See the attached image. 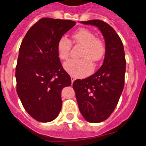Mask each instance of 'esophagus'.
Masks as SVG:
<instances>
[{
    "label": "esophagus",
    "mask_w": 146,
    "mask_h": 146,
    "mask_svg": "<svg viewBox=\"0 0 146 146\" xmlns=\"http://www.w3.org/2000/svg\"><path fill=\"white\" fill-rule=\"evenodd\" d=\"M75 80V78L74 77H73V76H71V81H72V84L74 82V81Z\"/></svg>",
    "instance_id": "34e87169"
}]
</instances>
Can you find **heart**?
<instances>
[{
    "label": "heart",
    "instance_id": "b5f03b06",
    "mask_svg": "<svg viewBox=\"0 0 146 146\" xmlns=\"http://www.w3.org/2000/svg\"><path fill=\"white\" fill-rule=\"evenodd\" d=\"M72 37L74 42L83 47L79 54L81 59L69 60L64 63L63 67L74 77H84L91 74L94 67L104 57L106 46L102 40L96 38V35L87 29L77 30L73 33ZM71 47V41L67 37H62L59 39L57 51L60 60L68 59Z\"/></svg>",
    "mask_w": 146,
    "mask_h": 146
}]
</instances>
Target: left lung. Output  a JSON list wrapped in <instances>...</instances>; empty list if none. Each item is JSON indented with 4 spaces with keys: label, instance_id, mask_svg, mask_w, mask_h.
I'll use <instances>...</instances> for the list:
<instances>
[{
    "label": "left lung",
    "instance_id": "8db88e82",
    "mask_svg": "<svg viewBox=\"0 0 146 146\" xmlns=\"http://www.w3.org/2000/svg\"><path fill=\"white\" fill-rule=\"evenodd\" d=\"M96 26L105 40L103 64L93 75L73 83L78 106L85 120L90 123L107 119L117 106L124 86L125 58L121 38L113 28L100 20L81 21Z\"/></svg>",
    "mask_w": 146,
    "mask_h": 146
}]
</instances>
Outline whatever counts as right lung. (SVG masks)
<instances>
[{"label":"right lung","instance_id":"right-lung-1","mask_svg":"<svg viewBox=\"0 0 146 146\" xmlns=\"http://www.w3.org/2000/svg\"><path fill=\"white\" fill-rule=\"evenodd\" d=\"M69 20L42 18L26 33L15 69L17 93L26 111L40 122L54 120L61 111V92L71 85L57 51L59 39L75 25Z\"/></svg>","mask_w":146,"mask_h":146}]
</instances>
